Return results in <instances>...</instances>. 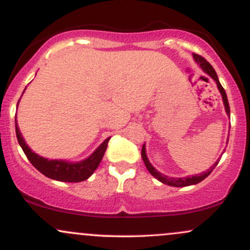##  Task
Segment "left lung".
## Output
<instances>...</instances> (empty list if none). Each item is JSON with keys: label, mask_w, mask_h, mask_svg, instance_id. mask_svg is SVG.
I'll return each instance as SVG.
<instances>
[{"label": "left lung", "mask_w": 250, "mask_h": 250, "mask_svg": "<svg viewBox=\"0 0 250 250\" xmlns=\"http://www.w3.org/2000/svg\"><path fill=\"white\" fill-rule=\"evenodd\" d=\"M193 56H194L195 61L199 63L200 67L202 68V70L205 71L206 74H208V75L210 76L215 82H216L217 88H219L221 95H222L223 104H225V109H226L227 115L230 116V108H229V103H228V99H227L226 90H225V89H223L222 85H221V83L219 81V77H217L216 71L214 70V68L211 67L210 63H209L207 60L205 59V57H202L201 55H197V54H193ZM227 143H228V142H227ZM141 155H142L143 162H145L146 167H147L149 173L153 175L155 179L159 180L160 182L165 183V185H168V186H173V187H187V186H191V185H196V183H200L201 181L205 180L206 177H207L208 175L214 170V168L216 167L217 163H219V161H216L213 166H211V168L208 169L207 171H203V173H201L199 175H194V176L168 177L167 175L161 174V173H160V171H157L156 169L153 167V166H151V163L149 162V160H148V157H147V154H146V147H145V146H143V147H142Z\"/></svg>", "instance_id": "left-lung-1"}]
</instances>
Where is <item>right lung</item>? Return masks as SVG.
Wrapping results in <instances>:
<instances>
[{
  "instance_id": "1",
  "label": "right lung",
  "mask_w": 250,
  "mask_h": 250,
  "mask_svg": "<svg viewBox=\"0 0 250 250\" xmlns=\"http://www.w3.org/2000/svg\"><path fill=\"white\" fill-rule=\"evenodd\" d=\"M15 130L17 141H19L22 150L24 151L25 156L28 157L31 165L44 176L56 181H62V182H81V181L87 180L89 176H91V174L99 167L103 155L105 153V149H107L108 141L110 140V137L105 139L104 142H102V145L85 160L73 163L64 161V160H48L34 153L22 137L16 120Z\"/></svg>"
}]
</instances>
